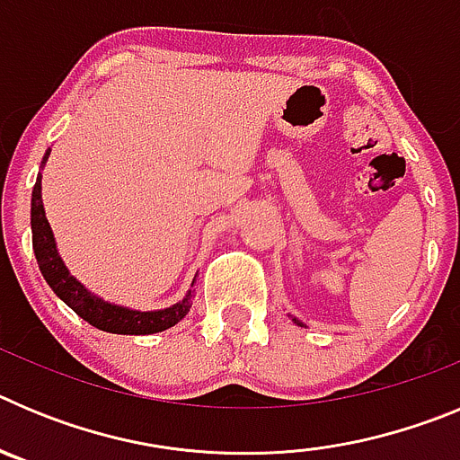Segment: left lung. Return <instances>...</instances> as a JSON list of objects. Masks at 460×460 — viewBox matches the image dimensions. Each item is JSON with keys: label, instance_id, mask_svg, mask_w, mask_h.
Wrapping results in <instances>:
<instances>
[{"label": "left lung", "instance_id": "1", "mask_svg": "<svg viewBox=\"0 0 460 460\" xmlns=\"http://www.w3.org/2000/svg\"><path fill=\"white\" fill-rule=\"evenodd\" d=\"M292 320H295V323H296V324H302V323H299V320H296V318H292Z\"/></svg>", "mask_w": 460, "mask_h": 460}]
</instances>
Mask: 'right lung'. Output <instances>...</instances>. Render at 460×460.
<instances>
[{
  "instance_id": "1",
  "label": "right lung",
  "mask_w": 460,
  "mask_h": 460,
  "mask_svg": "<svg viewBox=\"0 0 460 460\" xmlns=\"http://www.w3.org/2000/svg\"><path fill=\"white\" fill-rule=\"evenodd\" d=\"M48 156H50V149L46 152L40 165H46ZM31 243H34V255L36 262H39L40 274L48 280V286L52 288V292L68 308L78 313L80 318L87 320L92 327L101 329V332L131 336L156 334V332L174 327L189 313L193 290L186 292V296L180 304L164 308V311H131V308L103 302L101 296L89 292L78 279H73L68 274L66 265H64V260L57 253L55 234H52L50 223L46 218V209H43V200H40V177L36 180L34 190H31Z\"/></svg>"
}]
</instances>
